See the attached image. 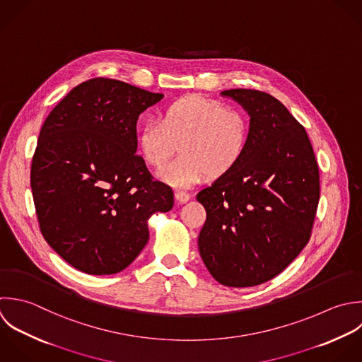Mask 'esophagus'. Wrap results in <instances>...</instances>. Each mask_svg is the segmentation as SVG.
<instances>
[{
	"label": "esophagus",
	"instance_id": "1",
	"mask_svg": "<svg viewBox=\"0 0 362 362\" xmlns=\"http://www.w3.org/2000/svg\"><path fill=\"white\" fill-rule=\"evenodd\" d=\"M175 197H176V200H177L179 203H186V202H189L190 194H189V193H186V192H180V190H177V192L175 193Z\"/></svg>",
	"mask_w": 362,
	"mask_h": 362
}]
</instances>
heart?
Instances as JSON below:
<instances>
[{
  "label": "heart",
  "mask_w": 362,
  "mask_h": 362,
  "mask_svg": "<svg viewBox=\"0 0 362 362\" xmlns=\"http://www.w3.org/2000/svg\"><path fill=\"white\" fill-rule=\"evenodd\" d=\"M248 141L243 112L202 95H185L166 105L160 119H148L138 135L145 160L162 168L182 145L183 155L158 177L177 189L200 183L207 173L223 175L241 159Z\"/></svg>",
  "instance_id": "b5f03b06"
}]
</instances>
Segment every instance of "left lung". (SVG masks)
I'll use <instances>...</instances> for the list:
<instances>
[{
	"mask_svg": "<svg viewBox=\"0 0 362 362\" xmlns=\"http://www.w3.org/2000/svg\"><path fill=\"white\" fill-rule=\"evenodd\" d=\"M250 115L241 159L197 202L206 209L200 257L224 286L250 288L279 275L306 247L320 197L319 166L306 129L271 94L220 93Z\"/></svg>",
	"mask_w": 362,
	"mask_h": 362,
	"instance_id": "left-lung-1",
	"label": "left lung"
}]
</instances>
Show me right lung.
Wrapping results in <instances>:
<instances>
[{
	"mask_svg": "<svg viewBox=\"0 0 362 362\" xmlns=\"http://www.w3.org/2000/svg\"><path fill=\"white\" fill-rule=\"evenodd\" d=\"M163 98L112 78L76 86L45 119L30 187L52 250L88 275L125 269L149 240L148 221L173 207L138 155L136 121Z\"/></svg>",
	"mask_w": 362,
	"mask_h": 362,
	"instance_id": "right-lung-1",
	"label": "right lung"
}]
</instances>
